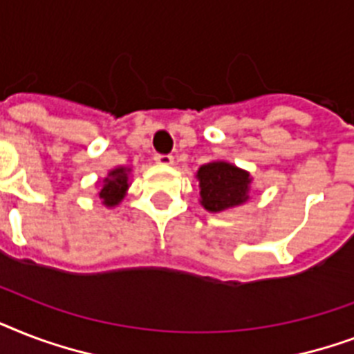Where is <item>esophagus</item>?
<instances>
[{
    "mask_svg": "<svg viewBox=\"0 0 354 354\" xmlns=\"http://www.w3.org/2000/svg\"><path fill=\"white\" fill-rule=\"evenodd\" d=\"M156 163H160V165H172L174 163V158L171 154H156L154 156Z\"/></svg>",
    "mask_w": 354,
    "mask_h": 354,
    "instance_id": "obj_1",
    "label": "esophagus"
}]
</instances>
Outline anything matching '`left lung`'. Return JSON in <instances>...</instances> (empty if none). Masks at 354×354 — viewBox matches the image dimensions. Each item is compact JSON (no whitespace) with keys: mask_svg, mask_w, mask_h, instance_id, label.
<instances>
[{"mask_svg":"<svg viewBox=\"0 0 354 354\" xmlns=\"http://www.w3.org/2000/svg\"><path fill=\"white\" fill-rule=\"evenodd\" d=\"M196 178L200 180L202 205L211 213L241 205L248 200L250 174L226 161H213L200 167Z\"/></svg>","mask_w":354,"mask_h":354,"instance_id":"left-lung-1","label":"left lung"}]
</instances>
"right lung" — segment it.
<instances>
[{"label":"right lung","mask_w":354,"mask_h":354,"mask_svg":"<svg viewBox=\"0 0 354 354\" xmlns=\"http://www.w3.org/2000/svg\"><path fill=\"white\" fill-rule=\"evenodd\" d=\"M127 172L128 171L124 167H119V169H113L104 180V185H102L99 196L106 205H118L122 200L128 189Z\"/></svg>","instance_id":"add662e5"}]
</instances>
